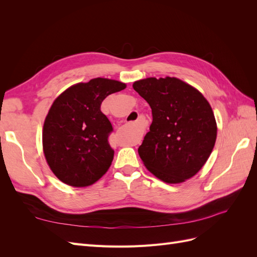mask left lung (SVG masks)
<instances>
[{"instance_id":"obj_1","label":"left lung","mask_w":257,"mask_h":257,"mask_svg":"<svg viewBox=\"0 0 257 257\" xmlns=\"http://www.w3.org/2000/svg\"><path fill=\"white\" fill-rule=\"evenodd\" d=\"M133 88L152 109L150 131L138 148L146 168L172 184L195 176L216 141V121L206 97L193 85L168 76L137 80Z\"/></svg>"}]
</instances>
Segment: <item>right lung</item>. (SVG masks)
I'll return each instance as SVG.
<instances>
[{"instance_id": "obj_1", "label": "right lung", "mask_w": 257, "mask_h": 257, "mask_svg": "<svg viewBox=\"0 0 257 257\" xmlns=\"http://www.w3.org/2000/svg\"><path fill=\"white\" fill-rule=\"evenodd\" d=\"M126 84L108 78L71 85L53 100L43 127V151L51 172L74 188L92 185L109 169L112 125L100 104Z\"/></svg>"}]
</instances>
